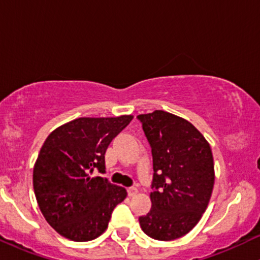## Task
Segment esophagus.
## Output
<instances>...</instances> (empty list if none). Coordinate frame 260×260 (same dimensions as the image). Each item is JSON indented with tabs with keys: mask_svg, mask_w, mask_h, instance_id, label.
Wrapping results in <instances>:
<instances>
[{
	"mask_svg": "<svg viewBox=\"0 0 260 260\" xmlns=\"http://www.w3.org/2000/svg\"><path fill=\"white\" fill-rule=\"evenodd\" d=\"M127 192H128V196H129V197H134L137 194V193H138V189H137V188H134V187H129L127 189Z\"/></svg>",
	"mask_w": 260,
	"mask_h": 260,
	"instance_id": "1",
	"label": "esophagus"
}]
</instances>
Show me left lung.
I'll return each instance as SVG.
<instances>
[{"mask_svg":"<svg viewBox=\"0 0 260 260\" xmlns=\"http://www.w3.org/2000/svg\"><path fill=\"white\" fill-rule=\"evenodd\" d=\"M153 154L151 209L140 228L159 241L180 238L207 210L215 172L207 139L190 122L155 110L138 115Z\"/></svg>","mask_w":260,"mask_h":260,"instance_id":"obj_1","label":"left lung"}]
</instances>
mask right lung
<instances>
[{
	"label": "right lung",
	"instance_id": "add662e5",
	"mask_svg": "<svg viewBox=\"0 0 260 260\" xmlns=\"http://www.w3.org/2000/svg\"><path fill=\"white\" fill-rule=\"evenodd\" d=\"M132 118L80 117L44 142L32 171L35 197L45 220L68 240L86 242L103 235L127 197L126 188L90 175L95 168L104 174L107 147Z\"/></svg>",
	"mask_w": 260,
	"mask_h": 260
}]
</instances>
